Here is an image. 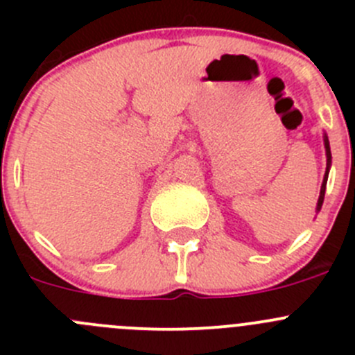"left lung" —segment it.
Instances as JSON below:
<instances>
[{
  "instance_id": "8db88e82",
  "label": "left lung",
  "mask_w": 355,
  "mask_h": 355,
  "mask_svg": "<svg viewBox=\"0 0 355 355\" xmlns=\"http://www.w3.org/2000/svg\"><path fill=\"white\" fill-rule=\"evenodd\" d=\"M324 149H327V173H324L323 184H321L320 199H318L316 211H320V209H321V206H323V200H324V191H327V182H328V171H330V166H331V151H330V142H328V137H327V135H324Z\"/></svg>"
}]
</instances>
